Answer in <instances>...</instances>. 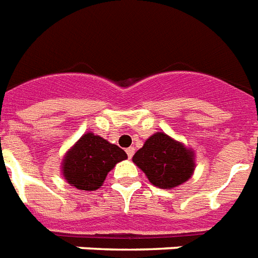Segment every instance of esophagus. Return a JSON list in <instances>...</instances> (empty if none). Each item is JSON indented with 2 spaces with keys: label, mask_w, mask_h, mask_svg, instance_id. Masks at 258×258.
Segmentation results:
<instances>
[{
  "label": "esophagus",
  "mask_w": 258,
  "mask_h": 258,
  "mask_svg": "<svg viewBox=\"0 0 258 258\" xmlns=\"http://www.w3.org/2000/svg\"><path fill=\"white\" fill-rule=\"evenodd\" d=\"M126 154H127V157H129V158H132V157H133V154H134V148H127L126 149Z\"/></svg>",
  "instance_id": "obj_1"
}]
</instances>
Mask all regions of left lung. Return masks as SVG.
Segmentation results:
<instances>
[{
	"label": "left lung",
	"instance_id": "8db88e82",
	"mask_svg": "<svg viewBox=\"0 0 258 258\" xmlns=\"http://www.w3.org/2000/svg\"><path fill=\"white\" fill-rule=\"evenodd\" d=\"M133 162L153 186L171 190L187 182L197 167L195 152L163 132H157L133 155Z\"/></svg>",
	"mask_w": 258,
	"mask_h": 258
}]
</instances>
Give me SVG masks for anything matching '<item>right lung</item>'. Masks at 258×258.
Wrapping results in <instances>:
<instances>
[{"mask_svg": "<svg viewBox=\"0 0 258 258\" xmlns=\"http://www.w3.org/2000/svg\"><path fill=\"white\" fill-rule=\"evenodd\" d=\"M127 158L126 153L92 132L83 134L63 157L61 174L78 190L95 191L110 170Z\"/></svg>", "mask_w": 258, "mask_h": 258, "instance_id": "obj_1", "label": "right lung"}]
</instances>
